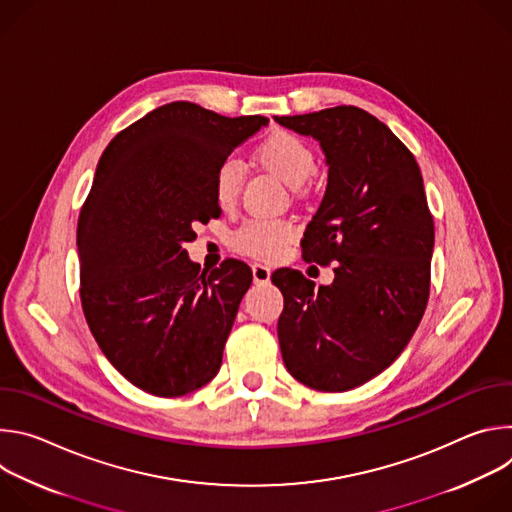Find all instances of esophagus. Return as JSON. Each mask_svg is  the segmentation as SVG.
<instances>
[{"label":"esophagus","mask_w":512,"mask_h":512,"mask_svg":"<svg viewBox=\"0 0 512 512\" xmlns=\"http://www.w3.org/2000/svg\"><path fill=\"white\" fill-rule=\"evenodd\" d=\"M271 279V269L263 263L253 265V281L255 283H267Z\"/></svg>","instance_id":"1"}]
</instances>
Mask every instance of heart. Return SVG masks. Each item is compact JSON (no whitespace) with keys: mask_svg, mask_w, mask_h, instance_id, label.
<instances>
[{"mask_svg":"<svg viewBox=\"0 0 512 512\" xmlns=\"http://www.w3.org/2000/svg\"><path fill=\"white\" fill-rule=\"evenodd\" d=\"M255 160L291 188H300L306 184L316 170L314 150L302 137L289 131H275L263 139L255 150ZM241 186L243 168L239 162L225 160L216 168L212 190L218 206H235ZM296 235V225L285 221V218H253V221H247L233 233L231 243L235 251L247 257L271 261L283 253L285 245L294 241Z\"/></svg>","mask_w":512,"mask_h":512,"instance_id":"heart-1","label":"heart"}]
</instances>
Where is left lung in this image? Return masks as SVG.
Listing matches in <instances>:
<instances>
[{
    "instance_id": "left-lung-1",
    "label": "left lung",
    "mask_w": 512,
    "mask_h": 512,
    "mask_svg": "<svg viewBox=\"0 0 512 512\" xmlns=\"http://www.w3.org/2000/svg\"><path fill=\"white\" fill-rule=\"evenodd\" d=\"M320 141L328 186L302 239V257L334 267L314 289L300 271H275L277 322L289 375L340 393L383 373L417 330L427 298L433 218L421 170L401 139L352 105L275 117Z\"/></svg>"
}]
</instances>
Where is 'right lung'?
Instances as JSON below:
<instances>
[{
  "label": "right lung",
  "mask_w": 512,
  "mask_h": 512,
  "mask_svg": "<svg viewBox=\"0 0 512 512\" xmlns=\"http://www.w3.org/2000/svg\"><path fill=\"white\" fill-rule=\"evenodd\" d=\"M269 119L176 101L119 131L81 208L77 247L87 324L113 367L156 397H182L221 369L251 269L200 271L184 243L221 214L216 168Z\"/></svg>",
  "instance_id": "1"
}]
</instances>
